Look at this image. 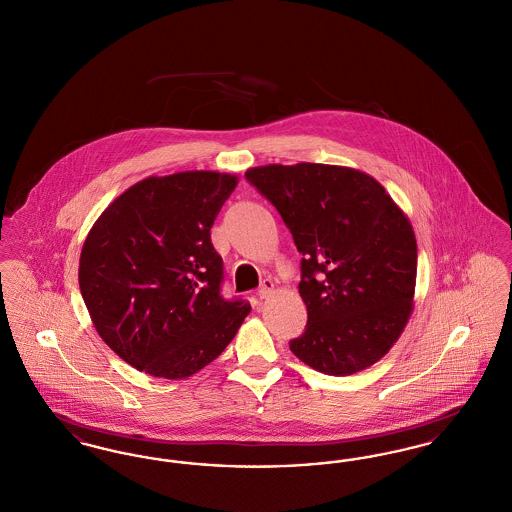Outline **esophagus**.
<instances>
[{"mask_svg": "<svg viewBox=\"0 0 512 512\" xmlns=\"http://www.w3.org/2000/svg\"><path fill=\"white\" fill-rule=\"evenodd\" d=\"M272 292H274V282H272L270 278H267V280H263L261 288L257 290V297H259V299H267Z\"/></svg>", "mask_w": 512, "mask_h": 512, "instance_id": "esophagus-1", "label": "esophagus"}]
</instances>
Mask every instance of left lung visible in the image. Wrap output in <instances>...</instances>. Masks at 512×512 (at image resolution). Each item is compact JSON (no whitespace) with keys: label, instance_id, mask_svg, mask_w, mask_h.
<instances>
[{"label":"left lung","instance_id":"1","mask_svg":"<svg viewBox=\"0 0 512 512\" xmlns=\"http://www.w3.org/2000/svg\"><path fill=\"white\" fill-rule=\"evenodd\" d=\"M276 207L303 255L305 332L293 355L347 376L380 361L413 311V226L365 172L336 165H267L245 172Z\"/></svg>","mask_w":512,"mask_h":512}]
</instances>
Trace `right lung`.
Here are the masks:
<instances>
[{
    "label": "right lung",
    "mask_w": 512,
    "mask_h": 512,
    "mask_svg": "<svg viewBox=\"0 0 512 512\" xmlns=\"http://www.w3.org/2000/svg\"><path fill=\"white\" fill-rule=\"evenodd\" d=\"M238 184L211 171L149 176L92 226L78 284L105 341L149 376L180 380L213 363L251 307L222 297L211 226Z\"/></svg>",
    "instance_id": "1"
}]
</instances>
